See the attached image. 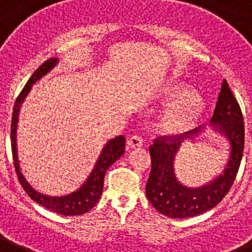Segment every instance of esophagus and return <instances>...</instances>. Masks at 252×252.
Returning <instances> with one entry per match:
<instances>
[{"instance_id": "1", "label": "esophagus", "mask_w": 252, "mask_h": 252, "mask_svg": "<svg viewBox=\"0 0 252 252\" xmlns=\"http://www.w3.org/2000/svg\"><path fill=\"white\" fill-rule=\"evenodd\" d=\"M143 145V138L138 134H134V136L130 137L128 139V146H129L130 149H137V147H141Z\"/></svg>"}]
</instances>
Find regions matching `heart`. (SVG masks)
Segmentation results:
<instances>
[{
  "instance_id": "1",
  "label": "heart",
  "mask_w": 252,
  "mask_h": 252,
  "mask_svg": "<svg viewBox=\"0 0 252 252\" xmlns=\"http://www.w3.org/2000/svg\"><path fill=\"white\" fill-rule=\"evenodd\" d=\"M169 94L175 105L166 111L160 118L158 128L160 132L177 136L191 129L198 115L201 113V100L198 97H186L189 94V91L183 86H174L169 90Z\"/></svg>"
}]
</instances>
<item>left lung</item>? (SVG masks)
I'll return each mask as SVG.
<instances>
[{"instance_id": "left-lung-1", "label": "left lung", "mask_w": 252, "mask_h": 252, "mask_svg": "<svg viewBox=\"0 0 252 252\" xmlns=\"http://www.w3.org/2000/svg\"><path fill=\"white\" fill-rule=\"evenodd\" d=\"M211 128L229 142V154L221 170L200 186L183 183L177 156L182 143L193 141L201 126L178 136L158 137L150 146L151 173L146 185V196L152 206L169 218H191L215 208L233 185L244 155V116L227 80L221 83L217 106L210 120Z\"/></svg>"}]
</instances>
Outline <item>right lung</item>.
Wrapping results in <instances>:
<instances>
[{"label": "right lung", "mask_w": 252, "mask_h": 252, "mask_svg": "<svg viewBox=\"0 0 252 252\" xmlns=\"http://www.w3.org/2000/svg\"><path fill=\"white\" fill-rule=\"evenodd\" d=\"M59 63V59L51 58L50 60L44 61L41 66L38 67L37 70L33 73L28 83L25 84L23 91L16 98L15 102L14 111H12V120H11V150H12V158H14V165L16 174H18L19 182L28 193L32 200H34L37 204L42 205L43 208L48 210L54 211L56 214L66 215H82L86 214L87 211H90L94 208L97 201L100 200L101 194L103 189V178L106 174V170L113 165L114 162L124 154L126 150V137L118 136L115 138L110 139L106 145L103 146L102 151L100 156L97 158L94 162V168L91 173L87 175L84 182L82 185L78 186L77 188L74 187L73 189H69L66 192H61V193H44V192L37 191L33 186L29 185V182L25 179L20 170L18 160V150H16V129H18V120L19 113H20V107L24 102L25 97L28 96L31 92L32 86L44 77L46 74L50 73Z\"/></svg>", "instance_id": "add662e5"}]
</instances>
